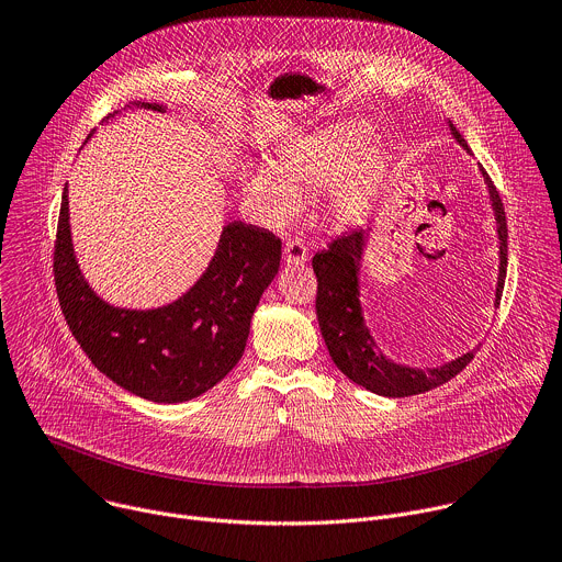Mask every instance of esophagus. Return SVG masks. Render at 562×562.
I'll return each instance as SVG.
<instances>
[{
    "label": "esophagus",
    "instance_id": "esophagus-1",
    "mask_svg": "<svg viewBox=\"0 0 562 562\" xmlns=\"http://www.w3.org/2000/svg\"><path fill=\"white\" fill-rule=\"evenodd\" d=\"M283 261L290 266H303L307 261V246L299 237H290L283 244Z\"/></svg>",
    "mask_w": 562,
    "mask_h": 562
}]
</instances>
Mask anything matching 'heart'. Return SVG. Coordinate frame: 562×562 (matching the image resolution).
<instances>
[{"label": "heart", "instance_id": "obj_1", "mask_svg": "<svg viewBox=\"0 0 562 562\" xmlns=\"http://www.w3.org/2000/svg\"><path fill=\"white\" fill-rule=\"evenodd\" d=\"M372 135L355 122H339L281 146L272 166H248L241 188L270 221L292 218L303 196L329 186V210L344 223L359 221L381 183L383 157L368 150Z\"/></svg>", "mask_w": 562, "mask_h": 562}]
</instances>
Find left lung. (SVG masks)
<instances>
[{
  "mask_svg": "<svg viewBox=\"0 0 562 562\" xmlns=\"http://www.w3.org/2000/svg\"><path fill=\"white\" fill-rule=\"evenodd\" d=\"M454 139L465 148V139L450 124ZM483 179L490 190V201L496 216V233H498V283H496V301L498 307L503 296V285L507 277V216L501 201L498 190L494 188L490 175L481 168ZM368 241V231H352L344 237H336L325 250L316 252L312 259V270L316 274V318L323 334L327 352L350 381L357 385L390 398H403L423 394L434 390L465 370V366L474 359L479 348L468 355L436 368H409L394 363L387 359L366 325L361 301H359V272L363 261V250Z\"/></svg>",
  "mask_w": 562,
  "mask_h": 562,
  "instance_id": "left-lung-1",
  "label": "left lung"
}]
</instances>
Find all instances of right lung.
<instances>
[{
  "mask_svg": "<svg viewBox=\"0 0 562 562\" xmlns=\"http://www.w3.org/2000/svg\"><path fill=\"white\" fill-rule=\"evenodd\" d=\"M164 112L161 103H135ZM281 263V239L233 221L201 279L177 301L155 310L105 303L75 259L64 188L53 257L55 288L66 323L112 383L153 403L201 396L244 357L250 321Z\"/></svg>",
  "mask_w": 562,
  "mask_h": 562,
  "instance_id": "add662e5",
  "label": "right lung"
}]
</instances>
